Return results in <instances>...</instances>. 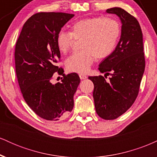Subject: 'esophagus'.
<instances>
[{
  "label": "esophagus",
  "instance_id": "1",
  "mask_svg": "<svg viewBox=\"0 0 157 157\" xmlns=\"http://www.w3.org/2000/svg\"><path fill=\"white\" fill-rule=\"evenodd\" d=\"M79 77H80V78L81 79V80H85V79L87 78V76L83 75V74H80V75H79Z\"/></svg>",
  "mask_w": 157,
  "mask_h": 157
}]
</instances>
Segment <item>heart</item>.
<instances>
[{"label":"heart","instance_id":"b5f03b06","mask_svg":"<svg viewBox=\"0 0 157 157\" xmlns=\"http://www.w3.org/2000/svg\"><path fill=\"white\" fill-rule=\"evenodd\" d=\"M120 26L111 17H94L74 23L71 32L61 31L57 34L56 44L61 53H66L72 44V37L80 38L81 51L75 52L66 61L68 71L86 73L89 71L95 57L105 58L112 53L119 37Z\"/></svg>","mask_w":157,"mask_h":157}]
</instances>
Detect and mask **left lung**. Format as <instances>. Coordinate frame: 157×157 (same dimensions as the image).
<instances>
[{"instance_id": "1", "label": "left lung", "mask_w": 157, "mask_h": 157, "mask_svg": "<svg viewBox=\"0 0 157 157\" xmlns=\"http://www.w3.org/2000/svg\"><path fill=\"white\" fill-rule=\"evenodd\" d=\"M106 12L117 15L122 23L117 46L98 68L100 72L111 75V77L109 81L101 75L89 79L94 86L93 97L97 113L104 120H111L123 114L137 97L145 61L142 33L137 20L120 7L109 9Z\"/></svg>"}]
</instances>
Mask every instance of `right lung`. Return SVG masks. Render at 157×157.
I'll use <instances>...</instances> for the list:
<instances>
[{"label":"right lung","mask_w":157,"mask_h":157,"mask_svg":"<svg viewBox=\"0 0 157 157\" xmlns=\"http://www.w3.org/2000/svg\"><path fill=\"white\" fill-rule=\"evenodd\" d=\"M74 16L64 12L36 13L24 23L16 42L15 71L21 93L30 109L46 120L56 121L69 114L80 82L77 73L66 75L57 65L60 58L57 34ZM55 72L64 79L52 84Z\"/></svg>","instance_id":"add662e5"}]
</instances>
